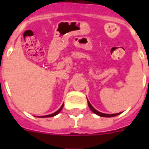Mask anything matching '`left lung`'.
<instances>
[{
  "mask_svg": "<svg viewBox=\"0 0 149 149\" xmlns=\"http://www.w3.org/2000/svg\"><path fill=\"white\" fill-rule=\"evenodd\" d=\"M88 107H89V109H90L92 110V111H93V112L95 114L100 116H104V117H112V116H116L120 114V113H116V114H104V113H102V112H98L97 110L95 109L91 105V104L88 102Z\"/></svg>",
  "mask_w": 149,
  "mask_h": 149,
  "instance_id": "8db88e82",
  "label": "left lung"
}]
</instances>
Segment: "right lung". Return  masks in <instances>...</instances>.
Returning a JSON list of instances; mask_svg holds the SVG:
<instances>
[{
	"instance_id": "1",
	"label": "right lung",
	"mask_w": 149,
	"mask_h": 149,
	"mask_svg": "<svg viewBox=\"0 0 149 149\" xmlns=\"http://www.w3.org/2000/svg\"><path fill=\"white\" fill-rule=\"evenodd\" d=\"M63 106H64V104H62V106L61 107V108H60V109H59L57 110V111H56V112H54V113H52V114H50V115L43 116L42 117H52V116H54L57 115V114H58L59 112H61V109H62V108H63Z\"/></svg>"
}]
</instances>
